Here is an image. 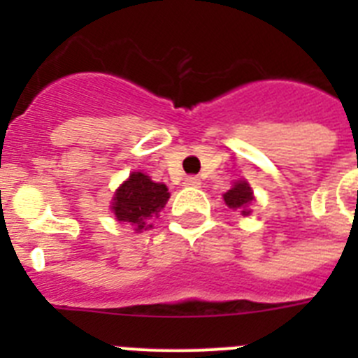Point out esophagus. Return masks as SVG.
I'll use <instances>...</instances> for the list:
<instances>
[{
    "label": "esophagus",
    "instance_id": "1",
    "mask_svg": "<svg viewBox=\"0 0 358 358\" xmlns=\"http://www.w3.org/2000/svg\"><path fill=\"white\" fill-rule=\"evenodd\" d=\"M186 186H192V188H201V179L195 176L192 177H186V181H185Z\"/></svg>",
    "mask_w": 358,
    "mask_h": 358
}]
</instances>
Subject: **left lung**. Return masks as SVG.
Here are the masks:
<instances>
[{"instance_id":"left-lung-1","label":"left lung","mask_w":358,"mask_h":358,"mask_svg":"<svg viewBox=\"0 0 358 358\" xmlns=\"http://www.w3.org/2000/svg\"><path fill=\"white\" fill-rule=\"evenodd\" d=\"M222 197L229 210L242 211V215L251 213V210H249L248 206L255 201V197H252V189L248 181H236L235 185H233V188L227 189Z\"/></svg>"}]
</instances>
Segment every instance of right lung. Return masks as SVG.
<instances>
[{"label":"right lung","instance_id":"right-lung-1","mask_svg":"<svg viewBox=\"0 0 358 358\" xmlns=\"http://www.w3.org/2000/svg\"><path fill=\"white\" fill-rule=\"evenodd\" d=\"M170 199L169 188L161 182H154L143 172H132L129 179L116 189L113 197V213L118 222H125L134 231L152 227V217H157Z\"/></svg>","mask_w":358,"mask_h":358}]
</instances>
